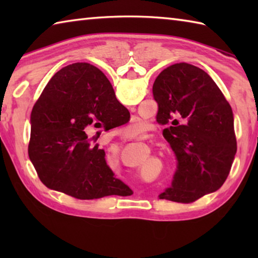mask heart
<instances>
[{"instance_id": "heart-1", "label": "heart", "mask_w": 258, "mask_h": 258, "mask_svg": "<svg viewBox=\"0 0 258 258\" xmlns=\"http://www.w3.org/2000/svg\"><path fill=\"white\" fill-rule=\"evenodd\" d=\"M145 128H146V124L143 123V121H133V123L125 126L124 134L127 135V137H134V135H138L141 133Z\"/></svg>"}]
</instances>
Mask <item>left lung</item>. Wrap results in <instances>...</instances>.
<instances>
[{"label":"left lung","instance_id":"left-lung-1","mask_svg":"<svg viewBox=\"0 0 258 258\" xmlns=\"http://www.w3.org/2000/svg\"><path fill=\"white\" fill-rule=\"evenodd\" d=\"M157 120L177 158L172 186L159 196L192 203L223 185L237 152L233 112L208 74L180 62L164 69L152 86Z\"/></svg>","mask_w":258,"mask_h":258}]
</instances>
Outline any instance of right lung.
Here are the masks:
<instances>
[{"label": "right lung", "mask_w": 258, "mask_h": 258, "mask_svg": "<svg viewBox=\"0 0 258 258\" xmlns=\"http://www.w3.org/2000/svg\"><path fill=\"white\" fill-rule=\"evenodd\" d=\"M104 74L86 62L60 69L47 83L30 115L29 159L43 184L77 199H99L126 187L106 163L92 128L128 120Z\"/></svg>", "instance_id": "obj_1"}]
</instances>
